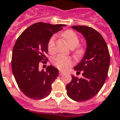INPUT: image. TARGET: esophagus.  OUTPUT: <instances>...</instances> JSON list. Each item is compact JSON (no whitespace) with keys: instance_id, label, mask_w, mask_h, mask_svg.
<instances>
[{"instance_id":"esophagus-1","label":"esophagus","mask_w":120,"mask_h":120,"mask_svg":"<svg viewBox=\"0 0 120 120\" xmlns=\"http://www.w3.org/2000/svg\"><path fill=\"white\" fill-rule=\"evenodd\" d=\"M63 75H64V73H63V72H62V71H60V72H59V75L62 76Z\"/></svg>"}]
</instances>
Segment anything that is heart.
Instances as JSON below:
<instances>
[{
	"label": "heart",
	"mask_w": 120,
	"mask_h": 120,
	"mask_svg": "<svg viewBox=\"0 0 120 120\" xmlns=\"http://www.w3.org/2000/svg\"><path fill=\"white\" fill-rule=\"evenodd\" d=\"M62 37L65 40L67 44L71 48H75L79 44V38L78 35L75 32L71 30H67L62 33ZM54 43H55V37L52 36L47 44V49L50 53L54 52ZM84 49L83 47L78 46L75 51L76 55L78 56H82L84 54ZM52 63L55 67L58 69L62 71H65L69 67L73 64V60L70 57L58 55L52 58Z\"/></svg>",
	"instance_id": "1"
}]
</instances>
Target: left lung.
Instances as JSON below:
<instances>
[{"label": "left lung", "instance_id": "obj_1", "mask_svg": "<svg viewBox=\"0 0 120 120\" xmlns=\"http://www.w3.org/2000/svg\"><path fill=\"white\" fill-rule=\"evenodd\" d=\"M73 30L82 33L86 38V52L74 68L82 77L72 76L66 86L67 94L76 101L89 100L96 95L105 82L110 65V55L107 45L97 31L86 26H73Z\"/></svg>", "mask_w": 120, "mask_h": 120}]
</instances>
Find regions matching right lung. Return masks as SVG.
Masks as SVG:
<instances>
[{
  "mask_svg": "<svg viewBox=\"0 0 120 120\" xmlns=\"http://www.w3.org/2000/svg\"><path fill=\"white\" fill-rule=\"evenodd\" d=\"M64 26L38 22L24 30L15 42L12 52V71L19 87L27 97L41 100L51 93L58 69L49 65L45 71H39L38 66L40 62L45 64L47 60L45 55L51 37Z\"/></svg>",
  "mask_w": 120,
  "mask_h": 120,
  "instance_id": "right-lung-1",
  "label": "right lung"
}]
</instances>
